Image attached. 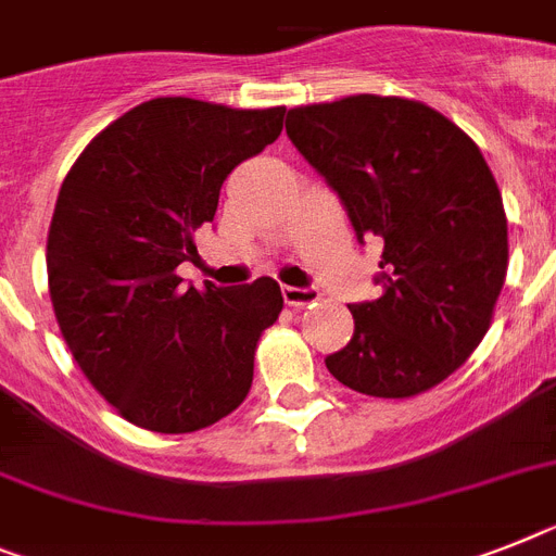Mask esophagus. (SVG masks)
Returning <instances> with one entry per match:
<instances>
[{"instance_id":"1","label":"esophagus","mask_w":556,"mask_h":556,"mask_svg":"<svg viewBox=\"0 0 556 556\" xmlns=\"http://www.w3.org/2000/svg\"><path fill=\"white\" fill-rule=\"evenodd\" d=\"M282 300H286V305H291V307L316 305V302H319V291H316V288H291V286H286V288H282Z\"/></svg>"}]
</instances>
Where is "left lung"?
<instances>
[{"label":"left lung","mask_w":556,"mask_h":556,"mask_svg":"<svg viewBox=\"0 0 556 556\" xmlns=\"http://www.w3.org/2000/svg\"><path fill=\"white\" fill-rule=\"evenodd\" d=\"M286 129L358 240L384 242L381 296L350 305L353 339L325 365L372 399L427 393L483 342L506 282V212L489 163L455 121L413 98L293 106Z\"/></svg>","instance_id":"left-lung-1"}]
</instances>
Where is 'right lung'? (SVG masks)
Here are the masks:
<instances>
[{
  "label": "right lung",
  "mask_w": 556,
  "mask_h": 556,
  "mask_svg": "<svg viewBox=\"0 0 556 556\" xmlns=\"http://www.w3.org/2000/svg\"><path fill=\"white\" fill-rule=\"evenodd\" d=\"M286 106L235 110L152 98L92 138L64 177L48 231V286L76 365L129 424L163 435L212 427L254 381L282 291L184 288L220 186L282 132Z\"/></svg>",
  "instance_id": "1"
}]
</instances>
